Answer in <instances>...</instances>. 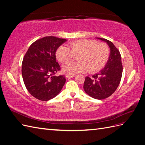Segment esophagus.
Wrapping results in <instances>:
<instances>
[{
  "mask_svg": "<svg viewBox=\"0 0 145 145\" xmlns=\"http://www.w3.org/2000/svg\"><path fill=\"white\" fill-rule=\"evenodd\" d=\"M74 76H74V74H66V77H67V78H72Z\"/></svg>",
  "mask_w": 145,
  "mask_h": 145,
  "instance_id": "obj_1",
  "label": "esophagus"
}]
</instances>
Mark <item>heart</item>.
Returning a JSON list of instances; mask_svg holds the SVG:
<instances>
[{
    "label": "heart",
    "instance_id": "obj_1",
    "mask_svg": "<svg viewBox=\"0 0 145 145\" xmlns=\"http://www.w3.org/2000/svg\"><path fill=\"white\" fill-rule=\"evenodd\" d=\"M68 46H60L56 51L57 59L67 64L77 57L78 62L65 66L63 71L69 74L86 72H94L102 69L109 58V50L104 43L89 39H82L69 43Z\"/></svg>",
    "mask_w": 145,
    "mask_h": 145
}]
</instances>
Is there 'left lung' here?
I'll return each instance as SVG.
<instances>
[{"label":"left lung","mask_w":145,"mask_h":145,"mask_svg":"<svg viewBox=\"0 0 145 145\" xmlns=\"http://www.w3.org/2000/svg\"><path fill=\"white\" fill-rule=\"evenodd\" d=\"M97 39L106 42L110 48L108 62L101 71L91 78L87 76L83 85L85 93L95 99L102 100L111 95L120 84L123 72L121 55L113 43L106 39Z\"/></svg>","instance_id":"1"}]
</instances>
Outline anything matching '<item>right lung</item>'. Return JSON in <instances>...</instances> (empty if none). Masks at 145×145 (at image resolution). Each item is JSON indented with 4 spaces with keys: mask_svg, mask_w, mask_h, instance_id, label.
<instances>
[{
    "mask_svg": "<svg viewBox=\"0 0 145 145\" xmlns=\"http://www.w3.org/2000/svg\"><path fill=\"white\" fill-rule=\"evenodd\" d=\"M67 40L47 36L33 43L24 56L22 74L25 85L34 97L42 101L53 99L62 90L66 78L55 74L60 68L56 52Z\"/></svg>",
    "mask_w": 145,
    "mask_h": 145,
    "instance_id": "right-lung-1",
    "label": "right lung"
}]
</instances>
